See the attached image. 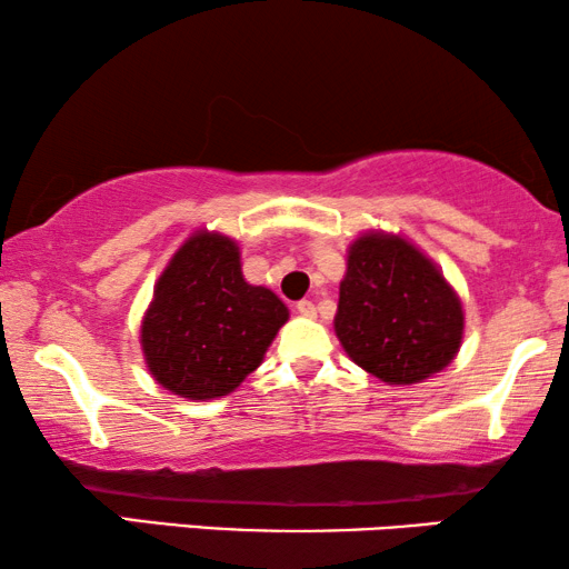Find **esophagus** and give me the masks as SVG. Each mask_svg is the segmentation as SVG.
<instances>
[{
	"mask_svg": "<svg viewBox=\"0 0 569 569\" xmlns=\"http://www.w3.org/2000/svg\"><path fill=\"white\" fill-rule=\"evenodd\" d=\"M295 308H298V313L306 316V318H313L316 316V306L310 300H300Z\"/></svg>",
	"mask_w": 569,
	"mask_h": 569,
	"instance_id": "esophagus-1",
	"label": "esophagus"
}]
</instances>
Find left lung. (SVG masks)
I'll return each mask as SVG.
<instances>
[{
    "instance_id": "1",
    "label": "left lung",
    "mask_w": 569,
    "mask_h": 569,
    "mask_svg": "<svg viewBox=\"0 0 569 569\" xmlns=\"http://www.w3.org/2000/svg\"><path fill=\"white\" fill-rule=\"evenodd\" d=\"M333 329L362 370L383 383L409 386L453 360L463 310L419 248L388 232H365L349 246Z\"/></svg>"
}]
</instances>
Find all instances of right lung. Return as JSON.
I'll return each mask as SVG.
<instances>
[{
	"instance_id": "obj_1",
	"label": "right lung",
	"mask_w": 569,
	"mask_h": 569,
	"mask_svg": "<svg viewBox=\"0 0 569 569\" xmlns=\"http://www.w3.org/2000/svg\"><path fill=\"white\" fill-rule=\"evenodd\" d=\"M287 318L274 292L243 279L236 240L199 230L154 284L142 321L147 368L183 399L228 396L259 368Z\"/></svg>"
}]
</instances>
